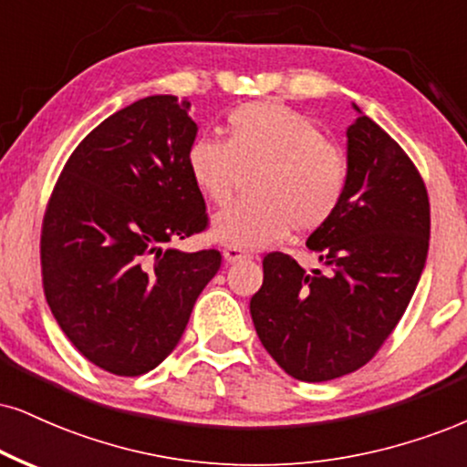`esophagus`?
<instances>
[{
    "label": "esophagus",
    "mask_w": 467,
    "mask_h": 467,
    "mask_svg": "<svg viewBox=\"0 0 467 467\" xmlns=\"http://www.w3.org/2000/svg\"><path fill=\"white\" fill-rule=\"evenodd\" d=\"M223 257H224V262L234 264V262H240V260H244V257H249V255H246L244 251L235 249V246H224V249H223Z\"/></svg>",
    "instance_id": "esophagus-1"
}]
</instances>
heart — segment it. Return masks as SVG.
<instances>
[{"instance_id":"1","label":"heart","mask_w":467,"mask_h":467,"mask_svg":"<svg viewBox=\"0 0 467 467\" xmlns=\"http://www.w3.org/2000/svg\"><path fill=\"white\" fill-rule=\"evenodd\" d=\"M227 140L201 136L186 164L199 192L214 205L229 203L244 180L253 201L235 203L212 223L218 243L262 249L290 229L312 234L342 205L348 186L347 155L301 112L279 101H251L229 112Z\"/></svg>"}]
</instances>
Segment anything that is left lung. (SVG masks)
<instances>
[{"label":"left lung","instance_id":"obj_1","mask_svg":"<svg viewBox=\"0 0 467 467\" xmlns=\"http://www.w3.org/2000/svg\"><path fill=\"white\" fill-rule=\"evenodd\" d=\"M347 130L342 205L307 238L325 268L285 253L264 257L251 318L264 348L298 381L366 366L399 325L427 264L431 207L422 177L388 131L357 106Z\"/></svg>","mask_w":467,"mask_h":467}]
</instances>
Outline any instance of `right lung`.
I'll return each mask as SVG.
<instances>
[{
  "label": "right lung",
  "mask_w": 467,
  "mask_h": 467,
  "mask_svg": "<svg viewBox=\"0 0 467 467\" xmlns=\"http://www.w3.org/2000/svg\"><path fill=\"white\" fill-rule=\"evenodd\" d=\"M190 101L138 99L79 142L57 177L40 234L51 314L86 359L119 377L172 353L221 253L171 246L203 232L188 172Z\"/></svg>",
  "instance_id": "1"
}]
</instances>
